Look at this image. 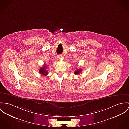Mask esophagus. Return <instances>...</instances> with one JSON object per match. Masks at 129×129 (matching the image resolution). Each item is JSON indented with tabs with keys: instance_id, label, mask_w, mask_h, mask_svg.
I'll use <instances>...</instances> for the list:
<instances>
[{
	"instance_id": "obj_1",
	"label": "esophagus",
	"mask_w": 129,
	"mask_h": 129,
	"mask_svg": "<svg viewBox=\"0 0 129 129\" xmlns=\"http://www.w3.org/2000/svg\"><path fill=\"white\" fill-rule=\"evenodd\" d=\"M58 59H62V55H59L58 56Z\"/></svg>"
}]
</instances>
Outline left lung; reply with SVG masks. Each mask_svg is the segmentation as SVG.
<instances>
[{
	"label": "left lung",
	"mask_w": 129,
	"mask_h": 129,
	"mask_svg": "<svg viewBox=\"0 0 129 129\" xmlns=\"http://www.w3.org/2000/svg\"><path fill=\"white\" fill-rule=\"evenodd\" d=\"M82 72V69H78L77 70H75V72H74V74H76V75H77V74H79L80 73H81Z\"/></svg>",
	"instance_id": "obj_1"
}]
</instances>
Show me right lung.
I'll use <instances>...</instances> for the list:
<instances>
[{"label": "right lung", "mask_w": 129, "mask_h": 129, "mask_svg": "<svg viewBox=\"0 0 129 129\" xmlns=\"http://www.w3.org/2000/svg\"><path fill=\"white\" fill-rule=\"evenodd\" d=\"M46 68H47V66L45 64L43 67L41 68L39 70V72H40V73H41L43 76H46L48 73V70H46Z\"/></svg>", "instance_id": "right-lung-1"}]
</instances>
